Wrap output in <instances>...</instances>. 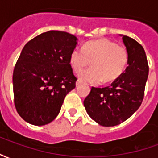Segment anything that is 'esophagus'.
I'll use <instances>...</instances> for the list:
<instances>
[{
  "label": "esophagus",
  "instance_id": "1",
  "mask_svg": "<svg viewBox=\"0 0 158 158\" xmlns=\"http://www.w3.org/2000/svg\"><path fill=\"white\" fill-rule=\"evenodd\" d=\"M81 83H82V81H80V80H79V79H78V80H77V81H76V86H79V85H80V84H81Z\"/></svg>",
  "mask_w": 158,
  "mask_h": 158
}]
</instances>
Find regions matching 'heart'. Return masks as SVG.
I'll list each match as a JSON object with an SVG mask.
<instances>
[{
  "mask_svg": "<svg viewBox=\"0 0 158 158\" xmlns=\"http://www.w3.org/2000/svg\"><path fill=\"white\" fill-rule=\"evenodd\" d=\"M127 49L108 39L89 41L82 49L73 50L69 56V64L75 73L81 72L90 62L92 69L79 74L82 81L98 85L103 81L111 83L122 75L128 63Z\"/></svg>",
  "mask_w": 158,
  "mask_h": 158,
  "instance_id": "obj_1",
  "label": "heart"
}]
</instances>
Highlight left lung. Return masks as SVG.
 <instances>
[{
  "label": "left lung",
  "mask_w": 158,
  "mask_h": 158,
  "mask_svg": "<svg viewBox=\"0 0 158 158\" xmlns=\"http://www.w3.org/2000/svg\"><path fill=\"white\" fill-rule=\"evenodd\" d=\"M122 36L128 51V67L118 79L105 88L92 87L84 101L89 116L100 125L120 124L138 110L144 98L149 67L142 45Z\"/></svg>",
  "instance_id": "8db88e82"
}]
</instances>
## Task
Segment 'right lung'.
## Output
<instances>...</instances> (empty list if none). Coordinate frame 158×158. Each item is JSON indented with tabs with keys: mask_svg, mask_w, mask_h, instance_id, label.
I'll use <instances>...</instances> for the list:
<instances>
[{
	"mask_svg": "<svg viewBox=\"0 0 158 158\" xmlns=\"http://www.w3.org/2000/svg\"><path fill=\"white\" fill-rule=\"evenodd\" d=\"M77 37L51 30L29 40L13 70L12 84L17 112L26 122L41 126L60 113L67 94L75 88L77 78L69 64Z\"/></svg>",
	"mask_w": 158,
	"mask_h": 158,
	"instance_id": "1",
	"label": "right lung"
}]
</instances>
